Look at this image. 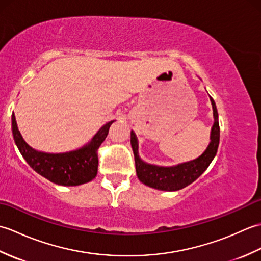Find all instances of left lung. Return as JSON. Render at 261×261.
Masks as SVG:
<instances>
[{
	"mask_svg": "<svg viewBox=\"0 0 261 261\" xmlns=\"http://www.w3.org/2000/svg\"><path fill=\"white\" fill-rule=\"evenodd\" d=\"M213 108L214 123L211 130L210 143L205 151L196 159L187 163H181L170 167H162L142 162L138 152V140L134 131H131V147L135 154L136 170L138 178L143 184L156 188L159 191L174 192L181 190L187 185L192 184L201 176L210 166L211 162L215 157L220 142V125L219 115L214 99L210 97Z\"/></svg>",
	"mask_w": 261,
	"mask_h": 261,
	"instance_id": "1",
	"label": "left lung"
}]
</instances>
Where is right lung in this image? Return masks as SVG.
<instances>
[{
    "label": "right lung",
    "instance_id": "right-lung-1",
    "mask_svg": "<svg viewBox=\"0 0 261 261\" xmlns=\"http://www.w3.org/2000/svg\"><path fill=\"white\" fill-rule=\"evenodd\" d=\"M113 122L110 121L104 124L84 147L63 153H48L31 148L20 134L14 113L12 114V134L22 157L39 175L57 185L77 186L95 178L98 166L97 149L107 138Z\"/></svg>",
    "mask_w": 261,
    "mask_h": 261
}]
</instances>
